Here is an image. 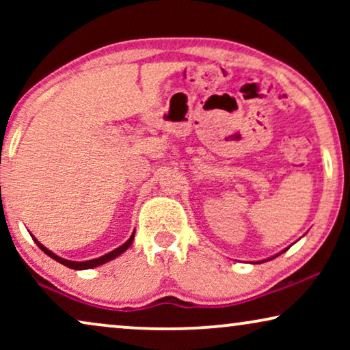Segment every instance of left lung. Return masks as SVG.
<instances>
[{
    "label": "left lung",
    "instance_id": "8db88e82",
    "mask_svg": "<svg viewBox=\"0 0 350 350\" xmlns=\"http://www.w3.org/2000/svg\"><path fill=\"white\" fill-rule=\"evenodd\" d=\"M284 252H285V250H284ZM275 256H279V255H275ZM275 256H274V258H275ZM269 260H272V258H269Z\"/></svg>",
    "mask_w": 350,
    "mask_h": 350
}]
</instances>
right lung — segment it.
I'll list each match as a JSON object with an SVG mask.
<instances>
[{"instance_id":"right-lung-1","label":"right lung","mask_w":350,"mask_h":350,"mask_svg":"<svg viewBox=\"0 0 350 350\" xmlns=\"http://www.w3.org/2000/svg\"><path fill=\"white\" fill-rule=\"evenodd\" d=\"M133 237H135V232L132 234L131 239H129V241H127L126 243H122L121 247H118L116 250H113V252L107 253V255H103V256H100V258H95V260H89V261H70V260H64V258L57 256L55 253H52L51 250H47V248H46L44 245H42V243L38 242L35 237H33V241H35V242H36V245L40 247L41 250L46 253V255H49V256L52 258V260L59 261L60 265H64V266H66V267H70V269H78V271H79V269H92V267H97V266H100V265H105V262H108V261L114 260V258H118L119 255H121V253L126 252L127 248L132 245Z\"/></svg>"}]
</instances>
